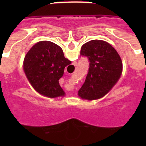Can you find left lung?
Returning a JSON list of instances; mask_svg holds the SVG:
<instances>
[{
  "mask_svg": "<svg viewBox=\"0 0 146 146\" xmlns=\"http://www.w3.org/2000/svg\"><path fill=\"white\" fill-rule=\"evenodd\" d=\"M80 55L88 59L89 68L78 95L88 100L103 97L121 77L122 61L119 55L108 42L96 39L82 45Z\"/></svg>",
  "mask_w": 146,
  "mask_h": 146,
  "instance_id": "1",
  "label": "left lung"
}]
</instances>
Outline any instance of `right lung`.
<instances>
[{
    "label": "right lung",
    "mask_w": 146,
    "mask_h": 146,
    "mask_svg": "<svg viewBox=\"0 0 146 146\" xmlns=\"http://www.w3.org/2000/svg\"><path fill=\"white\" fill-rule=\"evenodd\" d=\"M72 62L64 57L58 45L49 41H42L33 45L25 55L23 69L33 88L50 98L64 96L59 79L64 69Z\"/></svg>",
    "instance_id": "obj_1"
}]
</instances>
